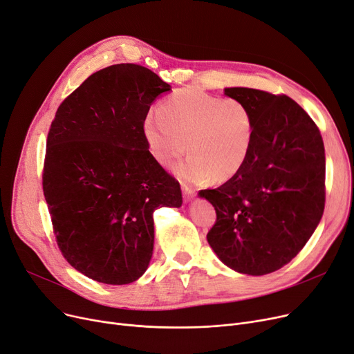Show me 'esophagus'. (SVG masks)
Segmentation results:
<instances>
[{
	"instance_id": "1",
	"label": "esophagus",
	"mask_w": 354,
	"mask_h": 354,
	"mask_svg": "<svg viewBox=\"0 0 354 354\" xmlns=\"http://www.w3.org/2000/svg\"><path fill=\"white\" fill-rule=\"evenodd\" d=\"M181 190H183V194H184V197H186V200L193 198L194 194H196V192L190 186H187V184H184V183L181 184Z\"/></svg>"
}]
</instances>
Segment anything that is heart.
<instances>
[{
    "label": "heart",
    "mask_w": 354,
    "mask_h": 354,
    "mask_svg": "<svg viewBox=\"0 0 354 354\" xmlns=\"http://www.w3.org/2000/svg\"><path fill=\"white\" fill-rule=\"evenodd\" d=\"M148 151L171 168L186 154L177 174L187 183L226 181L246 162L255 136L250 108L234 97H217L197 89H180L164 99L158 116L142 122Z\"/></svg>",
    "instance_id": "b5f03b06"
}]
</instances>
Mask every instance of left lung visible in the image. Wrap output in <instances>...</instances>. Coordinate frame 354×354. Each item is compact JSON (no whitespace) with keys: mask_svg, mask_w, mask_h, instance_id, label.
I'll list each match as a JSON object with an SVG mask.
<instances>
[{"mask_svg":"<svg viewBox=\"0 0 354 354\" xmlns=\"http://www.w3.org/2000/svg\"><path fill=\"white\" fill-rule=\"evenodd\" d=\"M255 120L250 154L221 187L200 190L216 210L207 242L241 274L287 265L311 238L326 203L324 142L310 115L287 95L227 88Z\"/></svg>","mask_w":354,"mask_h":354,"instance_id":"1","label":"left lung"}]
</instances>
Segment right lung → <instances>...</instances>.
Wrapping results in <instances>:
<instances>
[{
    "label": "right lung",
    "instance_id": "right-lung-1",
    "mask_svg": "<svg viewBox=\"0 0 354 354\" xmlns=\"http://www.w3.org/2000/svg\"><path fill=\"white\" fill-rule=\"evenodd\" d=\"M170 85L144 66L91 75L57 108L43 193L63 258L88 278L124 285L148 268L158 207H180V183L151 156L142 122Z\"/></svg>",
    "mask_w": 354,
    "mask_h": 354
}]
</instances>
